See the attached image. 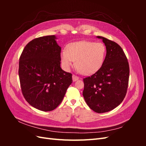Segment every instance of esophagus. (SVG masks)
Returning a JSON list of instances; mask_svg holds the SVG:
<instances>
[{
    "instance_id": "1",
    "label": "esophagus",
    "mask_w": 146,
    "mask_h": 146,
    "mask_svg": "<svg viewBox=\"0 0 146 146\" xmlns=\"http://www.w3.org/2000/svg\"><path fill=\"white\" fill-rule=\"evenodd\" d=\"M78 78H79L78 77L76 76V75H73V76H72V80H73L74 82L77 81V80H78Z\"/></svg>"
}]
</instances>
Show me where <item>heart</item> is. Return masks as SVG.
<instances>
[{
  "mask_svg": "<svg viewBox=\"0 0 146 146\" xmlns=\"http://www.w3.org/2000/svg\"><path fill=\"white\" fill-rule=\"evenodd\" d=\"M106 55V47L103 43L80 41L70 44L61 55L63 68L68 70L75 61V67L82 74H90L97 71L102 65Z\"/></svg>",
  "mask_w": 146,
  "mask_h": 146,
  "instance_id": "heart-1",
  "label": "heart"
}]
</instances>
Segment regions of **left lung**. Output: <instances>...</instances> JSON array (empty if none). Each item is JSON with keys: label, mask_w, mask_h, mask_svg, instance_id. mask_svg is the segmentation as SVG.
<instances>
[{"label": "left lung", "mask_w": 146, "mask_h": 146, "mask_svg": "<svg viewBox=\"0 0 146 146\" xmlns=\"http://www.w3.org/2000/svg\"><path fill=\"white\" fill-rule=\"evenodd\" d=\"M107 54L100 68L83 78V96L89 107L98 113L117 107L125 98L129 80V64L118 44L102 36Z\"/></svg>", "instance_id": "1"}]
</instances>
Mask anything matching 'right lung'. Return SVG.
Returning a JSON list of instances; mask_svg holds the SVG:
<instances>
[{
	"label": "right lung",
	"mask_w": 146,
	"mask_h": 146,
	"mask_svg": "<svg viewBox=\"0 0 146 146\" xmlns=\"http://www.w3.org/2000/svg\"><path fill=\"white\" fill-rule=\"evenodd\" d=\"M55 39L49 35L33 39L19 58L22 93L30 105L43 111L58 107L72 83V74L60 67L61 47Z\"/></svg>",
	"instance_id": "add662e5"
}]
</instances>
